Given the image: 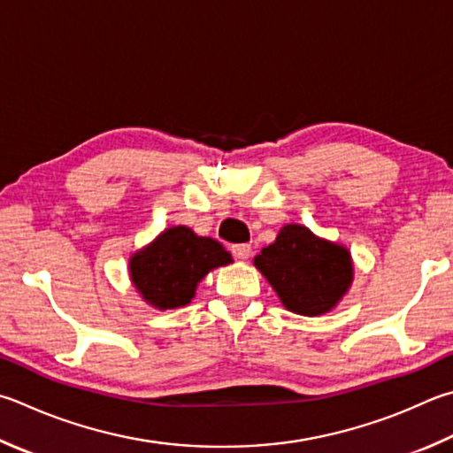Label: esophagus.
Masks as SVG:
<instances>
[{
	"label": "esophagus",
	"instance_id": "obj_1",
	"mask_svg": "<svg viewBox=\"0 0 453 453\" xmlns=\"http://www.w3.org/2000/svg\"><path fill=\"white\" fill-rule=\"evenodd\" d=\"M232 253L235 255L237 259H248L251 255V245L250 243H237L232 245Z\"/></svg>",
	"mask_w": 453,
	"mask_h": 453
}]
</instances>
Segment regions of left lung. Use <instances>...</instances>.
Returning a JSON list of instances; mask_svg holds the SVG:
<instances>
[{
	"label": "left lung",
	"instance_id": "left-lung-1",
	"mask_svg": "<svg viewBox=\"0 0 453 453\" xmlns=\"http://www.w3.org/2000/svg\"><path fill=\"white\" fill-rule=\"evenodd\" d=\"M255 267L291 312L317 317L331 311L352 283L350 251L317 237L309 227L289 224L277 240L255 255Z\"/></svg>",
	"mask_w": 453,
	"mask_h": 453
}]
</instances>
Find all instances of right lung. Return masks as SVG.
I'll use <instances>...</instances> for the list:
<instances>
[{
  "label": "right lung",
  "mask_w": 453,
  "mask_h": 453,
  "mask_svg": "<svg viewBox=\"0 0 453 453\" xmlns=\"http://www.w3.org/2000/svg\"><path fill=\"white\" fill-rule=\"evenodd\" d=\"M232 263V255L211 237L176 226L130 257V279L142 299L156 309L184 307L211 269Z\"/></svg>",
  "instance_id": "right-lung-1"
}]
</instances>
